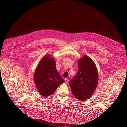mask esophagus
<instances>
[{"label":"esophagus","instance_id":"esophagus-1","mask_svg":"<svg viewBox=\"0 0 127 127\" xmlns=\"http://www.w3.org/2000/svg\"><path fill=\"white\" fill-rule=\"evenodd\" d=\"M64 80H65V82L66 83H67L68 82V79H64Z\"/></svg>","mask_w":127,"mask_h":127}]
</instances>
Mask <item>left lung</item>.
<instances>
[{"mask_svg":"<svg viewBox=\"0 0 127 127\" xmlns=\"http://www.w3.org/2000/svg\"><path fill=\"white\" fill-rule=\"evenodd\" d=\"M78 71L69 82L74 96L83 101L91 97L98 83V73L94 61L84 56L78 61Z\"/></svg>","mask_w":127,"mask_h":127,"instance_id":"8db88e82","label":"left lung"}]
</instances>
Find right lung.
I'll use <instances>...</instances> for the list:
<instances>
[{
	"mask_svg": "<svg viewBox=\"0 0 127 127\" xmlns=\"http://www.w3.org/2000/svg\"><path fill=\"white\" fill-rule=\"evenodd\" d=\"M37 90L44 97L54 93L57 88L65 81L56 67V62L50 56L46 55L41 60L34 75Z\"/></svg>",
	"mask_w": 127,
	"mask_h": 127,
	"instance_id": "obj_1",
	"label": "right lung"
}]
</instances>
